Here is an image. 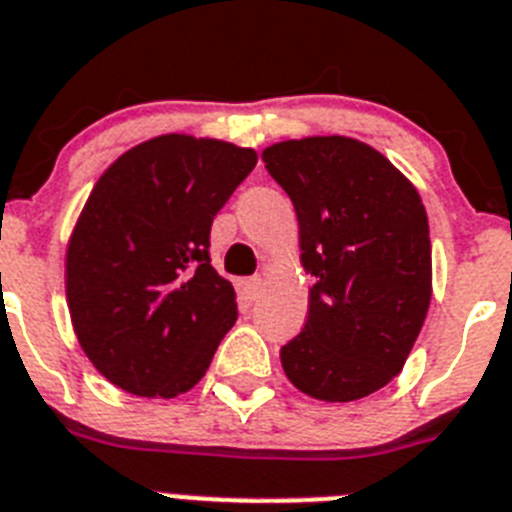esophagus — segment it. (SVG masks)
<instances>
[{
  "instance_id": "1",
  "label": "esophagus",
  "mask_w": 512,
  "mask_h": 512,
  "mask_svg": "<svg viewBox=\"0 0 512 512\" xmlns=\"http://www.w3.org/2000/svg\"><path fill=\"white\" fill-rule=\"evenodd\" d=\"M260 291H263V278L260 276L247 278V281H244V296H247V299H257Z\"/></svg>"
}]
</instances>
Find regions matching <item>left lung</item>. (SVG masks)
I'll use <instances>...</instances> for the list:
<instances>
[{
    "instance_id": "obj_1",
    "label": "left lung",
    "mask_w": 512,
    "mask_h": 512,
    "mask_svg": "<svg viewBox=\"0 0 512 512\" xmlns=\"http://www.w3.org/2000/svg\"><path fill=\"white\" fill-rule=\"evenodd\" d=\"M263 161L294 203L299 260L315 276L302 333L281 349L283 372L309 398L359 401L401 372L432 302L422 197L354 137L283 140Z\"/></svg>"
}]
</instances>
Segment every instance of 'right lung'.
Instances as JSON below:
<instances>
[{
  "label": "right lung",
  "mask_w": 512,
  "mask_h": 512,
  "mask_svg": "<svg viewBox=\"0 0 512 512\" xmlns=\"http://www.w3.org/2000/svg\"><path fill=\"white\" fill-rule=\"evenodd\" d=\"M255 163L252 148L171 132L101 174L67 242L64 289L77 343L111 385L176 398L203 380L236 322L210 223Z\"/></svg>",
  "instance_id": "obj_1"
}]
</instances>
